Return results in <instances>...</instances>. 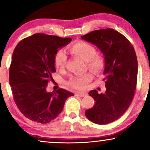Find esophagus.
I'll list each match as a JSON object with an SVG mask.
<instances>
[{
  "label": "esophagus",
  "mask_w": 150,
  "mask_h": 150,
  "mask_svg": "<svg viewBox=\"0 0 150 150\" xmlns=\"http://www.w3.org/2000/svg\"><path fill=\"white\" fill-rule=\"evenodd\" d=\"M75 95L76 96H79L80 97H84L86 96V93H84V92H77L75 93Z\"/></svg>",
  "instance_id": "obj_1"
}]
</instances>
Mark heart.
Wrapping results in <instances>:
<instances>
[{
    "label": "heart",
    "mask_w": 150,
    "mask_h": 150,
    "mask_svg": "<svg viewBox=\"0 0 150 150\" xmlns=\"http://www.w3.org/2000/svg\"><path fill=\"white\" fill-rule=\"evenodd\" d=\"M70 52L74 55L86 61L87 68L95 74L101 73L105 65L103 56L96 54V50L93 45L84 41H78L69 47ZM67 56L64 50H59L54 57L56 67L62 70L66 66ZM92 80V75L86 73L82 76L72 77L68 81V85L74 89L82 90L85 89L87 84Z\"/></svg>",
    "instance_id": "b5f03b06"
}]
</instances>
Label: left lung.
Segmentation results:
<instances>
[{
    "mask_svg": "<svg viewBox=\"0 0 150 150\" xmlns=\"http://www.w3.org/2000/svg\"><path fill=\"white\" fill-rule=\"evenodd\" d=\"M81 38L96 46L105 60L106 91L100 94L96 90L89 91L96 102L85 115L95 124L111 123L127 111L134 96L138 75L136 52L129 40L112 28L93 30Z\"/></svg>",
    "mask_w": 150,
    "mask_h": 150,
    "instance_id": "obj_1",
    "label": "left lung"
}]
</instances>
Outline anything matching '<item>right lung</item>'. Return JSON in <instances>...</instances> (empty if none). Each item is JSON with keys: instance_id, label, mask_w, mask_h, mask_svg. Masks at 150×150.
Masks as SVG:
<instances>
[{"instance_id": "obj_1", "label": "right lung", "mask_w": 150, "mask_h": 150, "mask_svg": "<svg viewBox=\"0 0 150 150\" xmlns=\"http://www.w3.org/2000/svg\"><path fill=\"white\" fill-rule=\"evenodd\" d=\"M70 38L35 33L23 39L12 53L9 75L13 98L26 118L47 124L62 112L65 101L74 94L59 89L46 90L56 72L54 57L58 49L71 42Z\"/></svg>"}]
</instances>
